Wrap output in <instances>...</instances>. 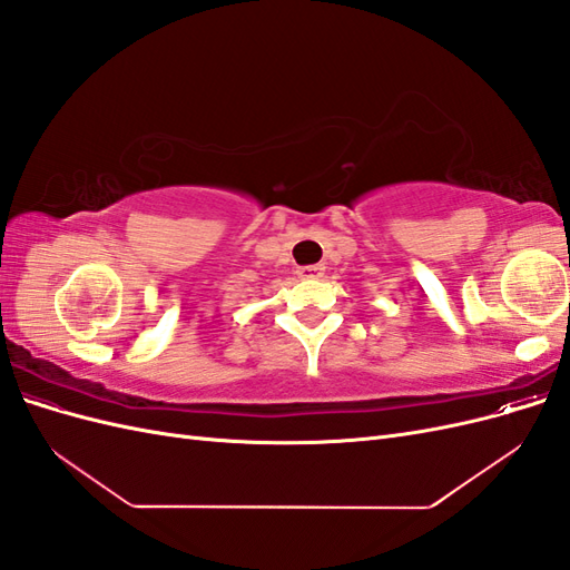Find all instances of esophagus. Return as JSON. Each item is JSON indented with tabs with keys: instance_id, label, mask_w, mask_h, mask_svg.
Here are the masks:
<instances>
[{
	"instance_id": "34e87169",
	"label": "esophagus",
	"mask_w": 570,
	"mask_h": 570,
	"mask_svg": "<svg viewBox=\"0 0 570 570\" xmlns=\"http://www.w3.org/2000/svg\"><path fill=\"white\" fill-rule=\"evenodd\" d=\"M323 271H325L323 264H314V266H302L297 273H299V278H321Z\"/></svg>"
}]
</instances>
